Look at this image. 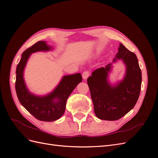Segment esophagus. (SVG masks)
<instances>
[{
    "instance_id": "34e87169",
    "label": "esophagus",
    "mask_w": 158,
    "mask_h": 158,
    "mask_svg": "<svg viewBox=\"0 0 158 158\" xmlns=\"http://www.w3.org/2000/svg\"><path fill=\"white\" fill-rule=\"evenodd\" d=\"M89 76V73L88 71H85L82 73V78L84 80H86Z\"/></svg>"
}]
</instances>
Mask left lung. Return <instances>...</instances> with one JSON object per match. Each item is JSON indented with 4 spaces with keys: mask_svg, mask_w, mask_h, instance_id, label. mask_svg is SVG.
I'll return each instance as SVG.
<instances>
[{
    "mask_svg": "<svg viewBox=\"0 0 158 158\" xmlns=\"http://www.w3.org/2000/svg\"><path fill=\"white\" fill-rule=\"evenodd\" d=\"M117 60H123L126 72L123 80L113 85L108 77ZM87 83L97 117L107 121L121 118L135 107L140 93L142 73L136 55L120 44L112 63L94 70Z\"/></svg>",
    "mask_w": 158,
    "mask_h": 158,
    "instance_id": "left-lung-1",
    "label": "left lung"
}]
</instances>
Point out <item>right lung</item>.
<instances>
[{"instance_id":"obj_1","label":"right lung","mask_w":158,"mask_h":158,"mask_svg":"<svg viewBox=\"0 0 158 158\" xmlns=\"http://www.w3.org/2000/svg\"><path fill=\"white\" fill-rule=\"evenodd\" d=\"M52 49V47L45 41L37 42L23 52L16 71L15 87L19 101L33 116L42 121H54L60 118L65 111L66 100L82 81L80 73L66 75L49 94L40 96L30 92L23 78V71L28 59L33 52Z\"/></svg>"}]
</instances>
